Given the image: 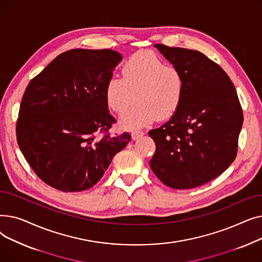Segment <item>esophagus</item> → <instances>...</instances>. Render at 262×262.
<instances>
[{"label":"esophagus","instance_id":"34e87169","mask_svg":"<svg viewBox=\"0 0 262 262\" xmlns=\"http://www.w3.org/2000/svg\"><path fill=\"white\" fill-rule=\"evenodd\" d=\"M143 135H144V132L136 129V130H134V132L132 133V138H133V140H137V139H139L140 137L143 136Z\"/></svg>","mask_w":262,"mask_h":262}]
</instances>
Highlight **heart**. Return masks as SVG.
Wrapping results in <instances>:
<instances>
[{
	"instance_id": "b5f03b06",
	"label": "heart",
	"mask_w": 262,
	"mask_h": 262,
	"mask_svg": "<svg viewBox=\"0 0 262 262\" xmlns=\"http://www.w3.org/2000/svg\"><path fill=\"white\" fill-rule=\"evenodd\" d=\"M185 91L183 73L167 66L148 51L133 54L122 67V77H110L105 87V101L110 110L121 114L124 128L142 127L157 118H171L181 106Z\"/></svg>"
}]
</instances>
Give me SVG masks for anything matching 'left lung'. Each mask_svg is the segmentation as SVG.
<instances>
[{
	"instance_id": "8db88e82",
	"label": "left lung",
	"mask_w": 262,
	"mask_h": 262,
	"mask_svg": "<svg viewBox=\"0 0 262 262\" xmlns=\"http://www.w3.org/2000/svg\"><path fill=\"white\" fill-rule=\"evenodd\" d=\"M185 79L177 112L148 132L156 144L150 169L173 189L202 186L235 160L243 112L235 86L217 63L203 53L155 45Z\"/></svg>"
}]
</instances>
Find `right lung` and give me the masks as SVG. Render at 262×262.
<instances>
[{
  "label": "right lung",
  "instance_id": "obj_1",
  "mask_svg": "<svg viewBox=\"0 0 262 262\" xmlns=\"http://www.w3.org/2000/svg\"><path fill=\"white\" fill-rule=\"evenodd\" d=\"M121 55L113 50L61 53L27 85L16 125L22 154L41 181L62 192L93 187L130 141L112 136L105 87Z\"/></svg>",
  "mask_w": 262,
  "mask_h": 262
}]
</instances>
